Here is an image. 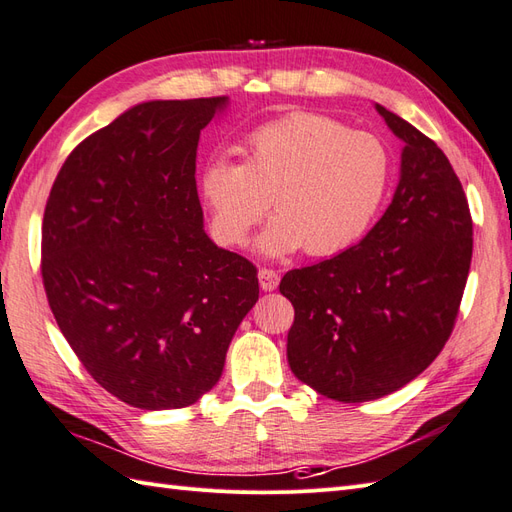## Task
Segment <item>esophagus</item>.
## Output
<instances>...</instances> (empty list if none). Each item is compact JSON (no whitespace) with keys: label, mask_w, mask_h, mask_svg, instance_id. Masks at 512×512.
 Returning <instances> with one entry per match:
<instances>
[{"label":"esophagus","mask_w":512,"mask_h":512,"mask_svg":"<svg viewBox=\"0 0 512 512\" xmlns=\"http://www.w3.org/2000/svg\"><path fill=\"white\" fill-rule=\"evenodd\" d=\"M258 282H260V289H263V291H276L280 278L273 269H260L258 271Z\"/></svg>","instance_id":"1"}]
</instances>
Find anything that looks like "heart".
<instances>
[{"instance_id": "heart-1", "label": "heart", "mask_w": 512, "mask_h": 512, "mask_svg": "<svg viewBox=\"0 0 512 512\" xmlns=\"http://www.w3.org/2000/svg\"><path fill=\"white\" fill-rule=\"evenodd\" d=\"M243 165L217 156L199 178V197L215 239L243 245L263 219L260 254L280 258L304 247L328 258L356 245L389 193L393 158L380 136L345 123L291 112L256 128L243 143Z\"/></svg>"}]
</instances>
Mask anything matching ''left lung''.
I'll return each mask as SVG.
<instances>
[{"label": "left lung", "mask_w": 512, "mask_h": 512, "mask_svg": "<svg viewBox=\"0 0 512 512\" xmlns=\"http://www.w3.org/2000/svg\"><path fill=\"white\" fill-rule=\"evenodd\" d=\"M376 110L404 143L389 208L356 247L280 282L295 308L291 371L345 404L402 389L439 356L473 249L469 204L450 160L395 112Z\"/></svg>", "instance_id": "8db88e82"}]
</instances>
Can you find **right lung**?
Returning a JSON list of instances; mask_svg holds the SVG:
<instances>
[{"mask_svg":"<svg viewBox=\"0 0 512 512\" xmlns=\"http://www.w3.org/2000/svg\"><path fill=\"white\" fill-rule=\"evenodd\" d=\"M228 97L154 99L84 139L43 217L47 302L84 369L134 408L195 404L219 382L256 267L204 232L199 132Z\"/></svg>","mask_w":512,"mask_h":512,"instance_id":"obj_1","label":"right lung"}]
</instances>
